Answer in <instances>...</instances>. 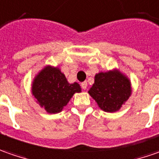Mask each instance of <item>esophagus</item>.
<instances>
[{
	"instance_id": "34e87169",
	"label": "esophagus",
	"mask_w": 159,
	"mask_h": 159,
	"mask_svg": "<svg viewBox=\"0 0 159 159\" xmlns=\"http://www.w3.org/2000/svg\"><path fill=\"white\" fill-rule=\"evenodd\" d=\"M81 87L83 88V90H86V88H87V82L82 83V84H81Z\"/></svg>"
}]
</instances>
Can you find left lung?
Listing matches in <instances>:
<instances>
[{
	"instance_id": "1",
	"label": "left lung",
	"mask_w": 159,
	"mask_h": 159,
	"mask_svg": "<svg viewBox=\"0 0 159 159\" xmlns=\"http://www.w3.org/2000/svg\"><path fill=\"white\" fill-rule=\"evenodd\" d=\"M103 111H119L132 93L129 79L117 69L100 72L95 75L92 87L88 91Z\"/></svg>"
}]
</instances>
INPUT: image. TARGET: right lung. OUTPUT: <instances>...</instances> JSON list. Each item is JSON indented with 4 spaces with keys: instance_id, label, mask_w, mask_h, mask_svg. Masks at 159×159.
<instances>
[{
    "instance_id": "1",
    "label": "right lung",
    "mask_w": 159,
    "mask_h": 159,
    "mask_svg": "<svg viewBox=\"0 0 159 159\" xmlns=\"http://www.w3.org/2000/svg\"><path fill=\"white\" fill-rule=\"evenodd\" d=\"M37 103L48 113L62 111L75 92H81L77 83L69 84L59 68L47 66L39 72L31 85Z\"/></svg>"
}]
</instances>
